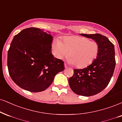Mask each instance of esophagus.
Segmentation results:
<instances>
[{
    "mask_svg": "<svg viewBox=\"0 0 122 122\" xmlns=\"http://www.w3.org/2000/svg\"><path fill=\"white\" fill-rule=\"evenodd\" d=\"M64 67H65V68H68V66H67L66 64H64Z\"/></svg>",
    "mask_w": 122,
    "mask_h": 122,
    "instance_id": "34e87169",
    "label": "esophagus"
}]
</instances>
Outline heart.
I'll list each match as a JSON object with an SVG mask.
<instances>
[{"label":"heart","instance_id":"obj_1","mask_svg":"<svg viewBox=\"0 0 122 122\" xmlns=\"http://www.w3.org/2000/svg\"><path fill=\"white\" fill-rule=\"evenodd\" d=\"M56 56L62 59L69 54V63L75 64L77 68H84L90 65L97 58L99 45L96 41H91L86 37L71 36L64 38L63 42L56 40L54 43Z\"/></svg>","mask_w":122,"mask_h":122}]
</instances>
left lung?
Masks as SVG:
<instances>
[{
	"label": "left lung",
	"mask_w": 122,
	"mask_h": 122,
	"mask_svg": "<svg viewBox=\"0 0 122 122\" xmlns=\"http://www.w3.org/2000/svg\"><path fill=\"white\" fill-rule=\"evenodd\" d=\"M93 39L99 45L97 58L83 69H75L68 80L73 92L82 96H92L102 91L107 86L115 69L114 46L107 37L100 34H81Z\"/></svg>",
	"instance_id": "left-lung-1"
}]
</instances>
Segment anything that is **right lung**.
I'll use <instances>...</instances> for the list:
<instances>
[{"label":"right lung","mask_w":122,"mask_h":122,"mask_svg":"<svg viewBox=\"0 0 122 122\" xmlns=\"http://www.w3.org/2000/svg\"><path fill=\"white\" fill-rule=\"evenodd\" d=\"M52 41L50 34L36 28L15 36L8 51L7 66L18 86L30 92L43 91L64 70L63 61L51 54Z\"/></svg>","instance_id":"obj_1"}]
</instances>
